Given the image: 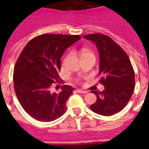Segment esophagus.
Here are the masks:
<instances>
[{
    "instance_id": "34e87169",
    "label": "esophagus",
    "mask_w": 149,
    "mask_h": 149,
    "mask_svg": "<svg viewBox=\"0 0 149 149\" xmlns=\"http://www.w3.org/2000/svg\"><path fill=\"white\" fill-rule=\"evenodd\" d=\"M77 92L79 93H84V94H86V93H87V91L82 90V89H77Z\"/></svg>"
}]
</instances>
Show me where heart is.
Instances as JSON below:
<instances>
[{
    "label": "heart",
    "mask_w": 149,
    "mask_h": 149,
    "mask_svg": "<svg viewBox=\"0 0 149 149\" xmlns=\"http://www.w3.org/2000/svg\"><path fill=\"white\" fill-rule=\"evenodd\" d=\"M86 54H93L91 53L90 51H86V50H84V51H83V52H82V56H83V55H86ZM68 55H67L65 58H64L63 63H65V62L67 61V60H68Z\"/></svg>",
    "instance_id": "heart-1"
}]
</instances>
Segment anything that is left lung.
Segmentation results:
<instances>
[{"mask_svg":"<svg viewBox=\"0 0 149 149\" xmlns=\"http://www.w3.org/2000/svg\"><path fill=\"white\" fill-rule=\"evenodd\" d=\"M83 37L93 42L98 48L99 83L104 86L102 92L91 91L97 100L90 108L99 115H113L126 106L134 93L135 74L130 59L108 36L93 33Z\"/></svg>","mask_w":149,"mask_h":149,"instance_id":"8db88e82","label":"left lung"}]
</instances>
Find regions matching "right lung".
Wrapping results in <instances>:
<instances>
[{"label": "right lung", "instance_id": "1", "mask_svg": "<svg viewBox=\"0 0 149 149\" xmlns=\"http://www.w3.org/2000/svg\"><path fill=\"white\" fill-rule=\"evenodd\" d=\"M81 38L43 34L31 39L22 50L14 68V89L24 110L33 119L51 122L65 113L66 101L74 89L64 85L56 93L51 87L60 80V59L65 50Z\"/></svg>", "mask_w": 149, "mask_h": 149}]
</instances>
